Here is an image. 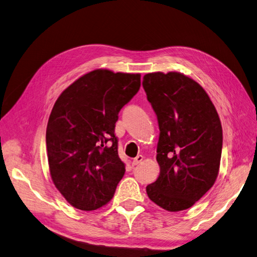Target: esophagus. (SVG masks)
Wrapping results in <instances>:
<instances>
[{"instance_id":"obj_1","label":"esophagus","mask_w":257,"mask_h":257,"mask_svg":"<svg viewBox=\"0 0 257 257\" xmlns=\"http://www.w3.org/2000/svg\"><path fill=\"white\" fill-rule=\"evenodd\" d=\"M144 160V157L143 155H137V157L133 160V162H132V165L133 166H136V165H138L139 163H142V161Z\"/></svg>"}]
</instances>
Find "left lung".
Listing matches in <instances>:
<instances>
[{
	"label": "left lung",
	"mask_w": 257,
	"mask_h": 257,
	"mask_svg": "<svg viewBox=\"0 0 257 257\" xmlns=\"http://www.w3.org/2000/svg\"><path fill=\"white\" fill-rule=\"evenodd\" d=\"M157 114L160 175L146 191L170 212L191 208L212 188L220 170L223 133L219 114L201 85L179 72L144 76Z\"/></svg>",
	"instance_id": "1"
}]
</instances>
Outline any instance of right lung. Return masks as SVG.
Listing matches in <instances>:
<instances>
[{
    "label": "right lung",
    "instance_id": "right-lung-1",
    "mask_svg": "<svg viewBox=\"0 0 257 257\" xmlns=\"http://www.w3.org/2000/svg\"><path fill=\"white\" fill-rule=\"evenodd\" d=\"M141 88V74L97 68L61 93L51 110L46 145L53 184L69 205L92 211L107 205L125 173L114 124Z\"/></svg>",
    "mask_w": 257,
    "mask_h": 257
}]
</instances>
